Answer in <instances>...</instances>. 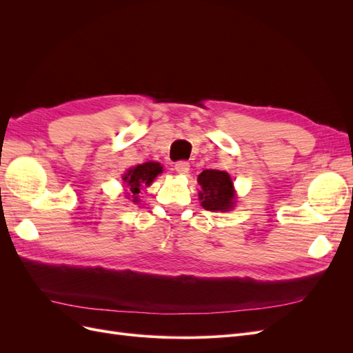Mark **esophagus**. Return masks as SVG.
Returning <instances> with one entry per match:
<instances>
[{"label": "esophagus", "instance_id": "34e87169", "mask_svg": "<svg viewBox=\"0 0 353 353\" xmlns=\"http://www.w3.org/2000/svg\"><path fill=\"white\" fill-rule=\"evenodd\" d=\"M175 170L178 174H187L190 170V163L187 160H179V162L175 163Z\"/></svg>", "mask_w": 353, "mask_h": 353}]
</instances>
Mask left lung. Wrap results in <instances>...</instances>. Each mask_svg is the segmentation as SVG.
Returning a JSON list of instances; mask_svg holds the SVG:
<instances>
[{
  "mask_svg": "<svg viewBox=\"0 0 353 353\" xmlns=\"http://www.w3.org/2000/svg\"><path fill=\"white\" fill-rule=\"evenodd\" d=\"M199 184L201 185L200 200L201 206L210 212H225L234 205V190L231 178L223 170L206 169L199 175Z\"/></svg>",
  "mask_w": 353,
  "mask_h": 353,
  "instance_id": "8db88e82",
  "label": "left lung"
}]
</instances>
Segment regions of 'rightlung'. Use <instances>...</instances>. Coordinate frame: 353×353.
I'll return each mask as SVG.
<instances>
[{"instance_id": "1", "label": "right lung", "mask_w": 353, "mask_h": 353, "mask_svg": "<svg viewBox=\"0 0 353 353\" xmlns=\"http://www.w3.org/2000/svg\"><path fill=\"white\" fill-rule=\"evenodd\" d=\"M162 174V166L157 162H147L143 165H138L132 169L128 170L123 176L126 185L130 187V196L128 199H132V201H138V194L143 185H150L153 179Z\"/></svg>"}]
</instances>
